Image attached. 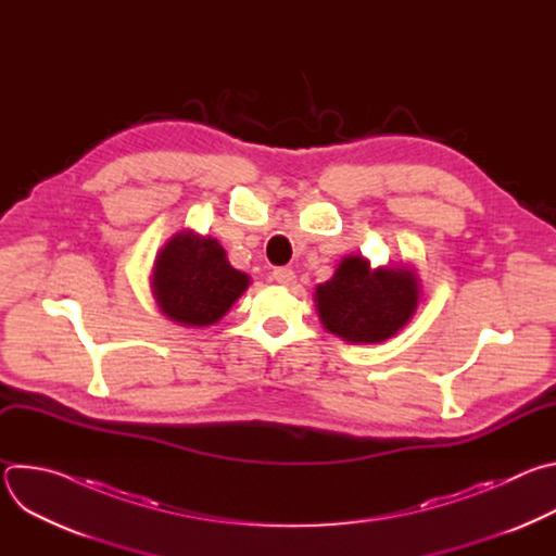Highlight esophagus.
<instances>
[{
  "mask_svg": "<svg viewBox=\"0 0 556 556\" xmlns=\"http://www.w3.org/2000/svg\"><path fill=\"white\" fill-rule=\"evenodd\" d=\"M273 281H277L279 286L292 288L296 283V275H294L292 268H275L273 270Z\"/></svg>",
  "mask_w": 556,
  "mask_h": 556,
  "instance_id": "obj_1",
  "label": "esophagus"
}]
</instances>
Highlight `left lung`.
<instances>
[{
  "instance_id": "8db88e82",
  "label": "left lung",
  "mask_w": 556,
  "mask_h": 556,
  "mask_svg": "<svg viewBox=\"0 0 556 556\" xmlns=\"http://www.w3.org/2000/svg\"><path fill=\"white\" fill-rule=\"evenodd\" d=\"M420 279L409 266L369 268L361 255L339 262L316 286L314 303L324 328L348 343H380L399 334L418 309Z\"/></svg>"
}]
</instances>
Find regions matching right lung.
Returning a JSON list of instances; mask_svg holds the SVG:
<instances>
[{
    "mask_svg": "<svg viewBox=\"0 0 556 556\" xmlns=\"http://www.w3.org/2000/svg\"><path fill=\"white\" fill-rule=\"evenodd\" d=\"M251 277L235 270L213 237L180 230L155 255L151 292L165 316L187 328L217 324L247 288Z\"/></svg>",
    "mask_w": 556,
    "mask_h": 556,
    "instance_id": "obj_1",
    "label": "right lung"
}]
</instances>
